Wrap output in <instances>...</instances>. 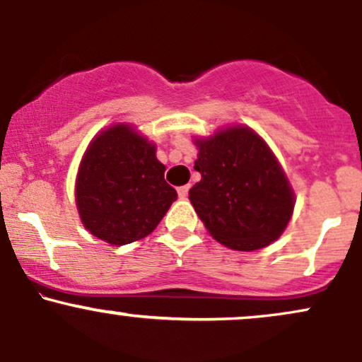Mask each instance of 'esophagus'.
<instances>
[{"label": "esophagus", "mask_w": 362, "mask_h": 362, "mask_svg": "<svg viewBox=\"0 0 362 362\" xmlns=\"http://www.w3.org/2000/svg\"><path fill=\"white\" fill-rule=\"evenodd\" d=\"M189 189H190L189 185H182V187H178V189H177L178 197H180V199H185L187 195H189Z\"/></svg>", "instance_id": "1"}]
</instances>
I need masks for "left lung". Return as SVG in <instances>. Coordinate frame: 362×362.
Here are the masks:
<instances>
[{
    "mask_svg": "<svg viewBox=\"0 0 362 362\" xmlns=\"http://www.w3.org/2000/svg\"><path fill=\"white\" fill-rule=\"evenodd\" d=\"M194 143L201 182L189 190V199L209 235L238 252L276 242L296 199L267 143L247 126L219 129Z\"/></svg>",
    "mask_w": 362,
    "mask_h": 362,
    "instance_id": "obj_1",
    "label": "left lung"
}]
</instances>
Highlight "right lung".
I'll return each mask as SVG.
<instances>
[{
	"mask_svg": "<svg viewBox=\"0 0 362 362\" xmlns=\"http://www.w3.org/2000/svg\"><path fill=\"white\" fill-rule=\"evenodd\" d=\"M165 170L155 144L131 124L103 129L78 168L74 197L83 226L110 245L148 236L177 199Z\"/></svg>",
	"mask_w": 362,
	"mask_h": 362,
	"instance_id": "add662e5",
	"label": "right lung"
}]
</instances>
